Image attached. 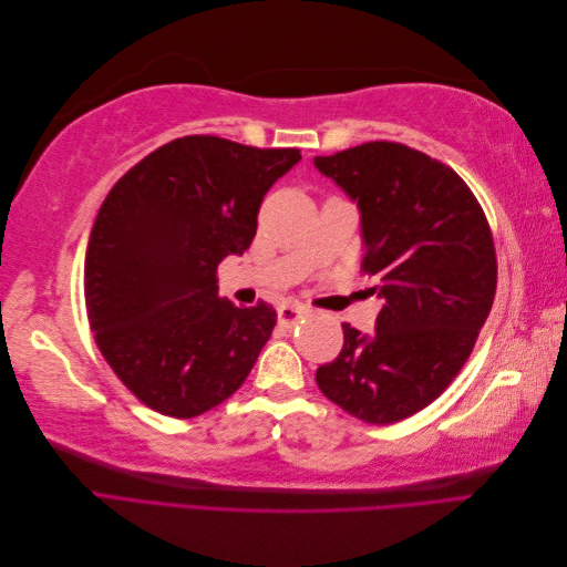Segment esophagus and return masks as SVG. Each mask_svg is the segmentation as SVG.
<instances>
[{
  "label": "esophagus",
  "mask_w": 567,
  "mask_h": 567,
  "mask_svg": "<svg viewBox=\"0 0 567 567\" xmlns=\"http://www.w3.org/2000/svg\"><path fill=\"white\" fill-rule=\"evenodd\" d=\"M305 315H307L305 307L296 305V302H286V305H281L279 310H277V319H279V323L284 326V329H290V326H296Z\"/></svg>",
  "instance_id": "1"
}]
</instances>
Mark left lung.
Masks as SVG:
<instances>
[{
	"label": "left lung",
	"instance_id": "obj_1",
	"mask_svg": "<svg viewBox=\"0 0 567 567\" xmlns=\"http://www.w3.org/2000/svg\"><path fill=\"white\" fill-rule=\"evenodd\" d=\"M315 167L357 203L364 271L383 300L373 333L342 323L346 342L317 385L359 421H402L454 381L492 310L487 219L454 169L402 144L369 142Z\"/></svg>",
	"mask_w": 567,
	"mask_h": 567
}]
</instances>
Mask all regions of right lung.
Instances as JSON below:
<instances>
[{
	"mask_svg": "<svg viewBox=\"0 0 567 567\" xmlns=\"http://www.w3.org/2000/svg\"><path fill=\"white\" fill-rule=\"evenodd\" d=\"M298 148L182 136L117 179L84 255L96 346L146 406L194 419L244 385L269 340L271 305L217 296V265L244 255L257 210Z\"/></svg>",
	"mask_w": 567,
	"mask_h": 567,
	"instance_id": "obj_1",
	"label": "right lung"
}]
</instances>
